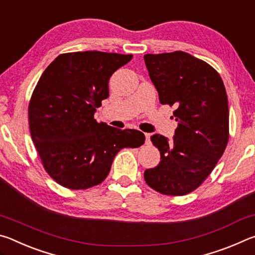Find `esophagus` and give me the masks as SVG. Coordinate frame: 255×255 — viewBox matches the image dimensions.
<instances>
[{"label":"esophagus","instance_id":"34e87169","mask_svg":"<svg viewBox=\"0 0 255 255\" xmlns=\"http://www.w3.org/2000/svg\"><path fill=\"white\" fill-rule=\"evenodd\" d=\"M145 144L149 145L150 140H149V133H145Z\"/></svg>","mask_w":255,"mask_h":255}]
</instances>
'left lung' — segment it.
<instances>
[{"label":"left lung","instance_id":"obj_1","mask_svg":"<svg viewBox=\"0 0 255 255\" xmlns=\"http://www.w3.org/2000/svg\"><path fill=\"white\" fill-rule=\"evenodd\" d=\"M162 105L176 106L173 139L154 133L161 162L144 172L163 195L183 196L204 182L228 141V101L222 77L209 64L184 51L144 56Z\"/></svg>","mask_w":255,"mask_h":255}]
</instances>
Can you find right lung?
Returning a JSON list of instances; mask_svg holds the SVG:
<instances>
[{
	"mask_svg": "<svg viewBox=\"0 0 255 255\" xmlns=\"http://www.w3.org/2000/svg\"><path fill=\"white\" fill-rule=\"evenodd\" d=\"M132 55L88 50L62 54L42 73L29 103V127L45 170L63 187L101 183L117 153L145 141L136 129L94 119L109 97V80Z\"/></svg>",
	"mask_w": 255,
	"mask_h": 255,
	"instance_id": "add662e5",
	"label": "right lung"
}]
</instances>
